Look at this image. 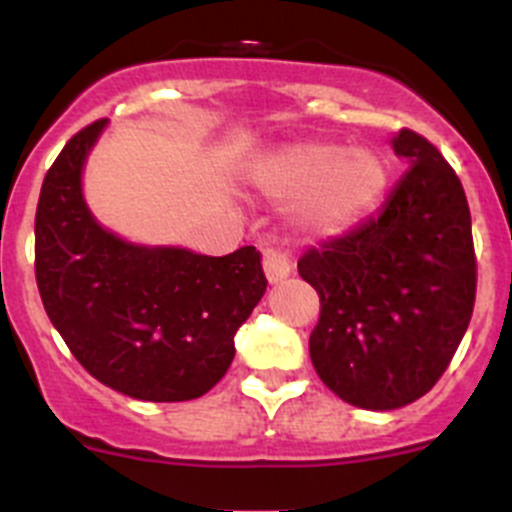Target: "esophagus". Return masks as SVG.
I'll use <instances>...</instances> for the list:
<instances>
[{
  "label": "esophagus",
  "mask_w": 512,
  "mask_h": 512,
  "mask_svg": "<svg viewBox=\"0 0 512 512\" xmlns=\"http://www.w3.org/2000/svg\"><path fill=\"white\" fill-rule=\"evenodd\" d=\"M264 271L266 279L271 284H279L292 274V261L284 251H277V248H266L264 251Z\"/></svg>",
  "instance_id": "34e87169"
}]
</instances>
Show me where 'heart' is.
Here are the masks:
<instances>
[{
    "label": "heart",
    "mask_w": 512,
    "mask_h": 512,
    "mask_svg": "<svg viewBox=\"0 0 512 512\" xmlns=\"http://www.w3.org/2000/svg\"><path fill=\"white\" fill-rule=\"evenodd\" d=\"M390 161L374 148L307 140L266 158L253 182L274 200L300 202V225L312 238L348 233L382 205Z\"/></svg>",
    "instance_id": "obj_1"
}]
</instances>
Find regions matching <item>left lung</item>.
Here are the masks:
<instances>
[{
	"label": "left lung",
	"instance_id": "left-lung-1",
	"mask_svg": "<svg viewBox=\"0 0 512 512\" xmlns=\"http://www.w3.org/2000/svg\"><path fill=\"white\" fill-rule=\"evenodd\" d=\"M408 161L377 217L297 261L320 295L318 377L364 410L405 408L438 382L467 333L477 289L467 194L436 146L392 138Z\"/></svg>",
	"mask_w": 512,
	"mask_h": 512
}]
</instances>
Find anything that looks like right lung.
I'll return each instance as SVG.
<instances>
[{
  "instance_id": "right-lung-1",
  "label": "right lung",
  "mask_w": 512,
  "mask_h": 512,
  "mask_svg": "<svg viewBox=\"0 0 512 512\" xmlns=\"http://www.w3.org/2000/svg\"><path fill=\"white\" fill-rule=\"evenodd\" d=\"M107 120L63 146L35 212V279L53 328L79 364L133 400L210 392L235 356V333L266 292L261 253L202 256L146 246L99 225L81 174Z\"/></svg>"
}]
</instances>
